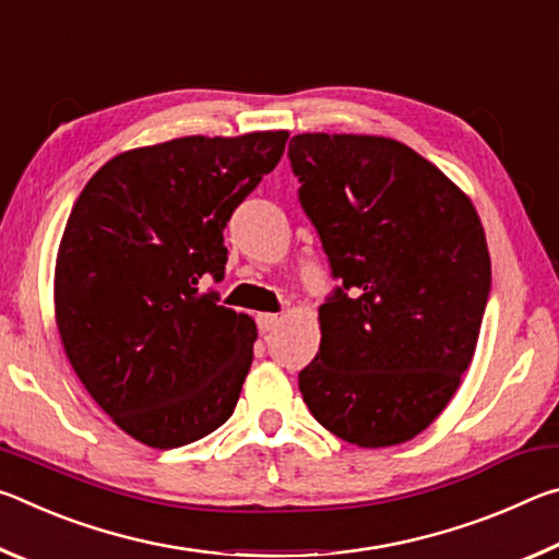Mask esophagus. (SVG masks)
I'll return each mask as SVG.
<instances>
[{
  "mask_svg": "<svg viewBox=\"0 0 559 559\" xmlns=\"http://www.w3.org/2000/svg\"><path fill=\"white\" fill-rule=\"evenodd\" d=\"M278 323H281V318L273 316V313H259L257 316V325H259L261 333H271V330L276 328Z\"/></svg>",
  "mask_w": 559,
  "mask_h": 559,
  "instance_id": "34e87169",
  "label": "esophagus"
}]
</instances>
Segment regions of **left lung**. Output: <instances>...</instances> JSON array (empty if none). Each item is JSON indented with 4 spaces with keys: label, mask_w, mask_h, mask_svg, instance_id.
<instances>
[{
    "label": "left lung",
    "mask_w": 559,
    "mask_h": 559,
    "mask_svg": "<svg viewBox=\"0 0 559 559\" xmlns=\"http://www.w3.org/2000/svg\"><path fill=\"white\" fill-rule=\"evenodd\" d=\"M288 159L340 281L298 374L302 402L357 447L409 441L473 359L490 293L484 226L439 167L396 140L302 132Z\"/></svg>",
    "instance_id": "left-lung-1"
}]
</instances>
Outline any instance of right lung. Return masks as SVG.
Instances as JSON below:
<instances>
[{"label": "right lung", "mask_w": 559, "mask_h": 559, "mask_svg": "<svg viewBox=\"0 0 559 559\" xmlns=\"http://www.w3.org/2000/svg\"><path fill=\"white\" fill-rule=\"evenodd\" d=\"M286 140L269 130L130 150L73 204L56 259V325L88 394L147 447H187L239 402L257 325L202 278H224V226Z\"/></svg>", "instance_id": "right-lung-1"}]
</instances>
